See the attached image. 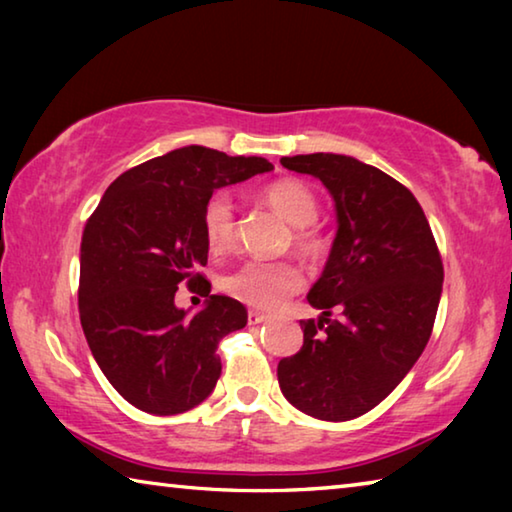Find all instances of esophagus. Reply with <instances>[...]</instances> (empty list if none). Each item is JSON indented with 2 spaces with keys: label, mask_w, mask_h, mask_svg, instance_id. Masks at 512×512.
<instances>
[{
  "label": "esophagus",
  "mask_w": 512,
  "mask_h": 512,
  "mask_svg": "<svg viewBox=\"0 0 512 512\" xmlns=\"http://www.w3.org/2000/svg\"><path fill=\"white\" fill-rule=\"evenodd\" d=\"M266 320L268 316L262 314V311H248V325H262Z\"/></svg>",
  "instance_id": "34e87169"
}]
</instances>
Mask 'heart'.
<instances>
[{
  "mask_svg": "<svg viewBox=\"0 0 512 512\" xmlns=\"http://www.w3.org/2000/svg\"><path fill=\"white\" fill-rule=\"evenodd\" d=\"M262 198L291 223L298 253L316 262L327 253V239L314 228L318 198L296 178H280L262 189ZM203 235L212 253H223L237 239L235 205L225 192H216L203 207ZM221 289L255 309H275L302 287V271L293 262H244L221 275Z\"/></svg>",
  "mask_w": 512,
  "mask_h": 512,
  "instance_id": "heart-1",
  "label": "heart"
}]
</instances>
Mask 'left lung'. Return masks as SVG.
I'll list each match as a JSON object with an SVG mask.
<instances>
[{"instance_id": "obj_1", "label": "left lung", "mask_w": 512, "mask_h": 512, "mask_svg": "<svg viewBox=\"0 0 512 512\" xmlns=\"http://www.w3.org/2000/svg\"><path fill=\"white\" fill-rule=\"evenodd\" d=\"M280 162L327 187L339 223L307 296L323 314L300 320L305 341L277 363L280 391L311 418H359L420 359L443 293V259L420 203L388 173L336 153Z\"/></svg>"}]
</instances>
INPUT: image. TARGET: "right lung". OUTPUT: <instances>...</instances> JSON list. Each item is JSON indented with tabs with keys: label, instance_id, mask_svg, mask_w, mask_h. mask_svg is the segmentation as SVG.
Returning a JSON list of instances; mask_svg holds the SVG:
<instances>
[{
	"label": "right lung",
	"instance_id": "obj_1",
	"mask_svg": "<svg viewBox=\"0 0 512 512\" xmlns=\"http://www.w3.org/2000/svg\"><path fill=\"white\" fill-rule=\"evenodd\" d=\"M264 158L183 146L112 183L85 223L79 314L94 361L140 411L185 413L214 391L225 334L246 327L239 300L210 296L203 207L214 189L271 171ZM188 280L206 307L189 317L172 298Z\"/></svg>",
	"mask_w": 512,
	"mask_h": 512
}]
</instances>
